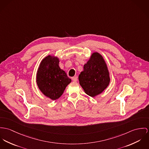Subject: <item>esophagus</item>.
I'll list each match as a JSON object with an SVG mask.
<instances>
[{
	"instance_id": "34e87169",
	"label": "esophagus",
	"mask_w": 149,
	"mask_h": 149,
	"mask_svg": "<svg viewBox=\"0 0 149 149\" xmlns=\"http://www.w3.org/2000/svg\"><path fill=\"white\" fill-rule=\"evenodd\" d=\"M72 80L74 82H77V77H72Z\"/></svg>"
}]
</instances>
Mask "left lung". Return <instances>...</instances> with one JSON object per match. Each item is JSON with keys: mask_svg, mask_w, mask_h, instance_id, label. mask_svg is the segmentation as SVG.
<instances>
[{"mask_svg": "<svg viewBox=\"0 0 149 149\" xmlns=\"http://www.w3.org/2000/svg\"><path fill=\"white\" fill-rule=\"evenodd\" d=\"M83 68L78 78L79 84L86 94L94 97L103 92L109 84L107 67L101 55L95 52Z\"/></svg>", "mask_w": 149, "mask_h": 149, "instance_id": "1", "label": "left lung"}]
</instances>
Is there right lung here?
Listing matches in <instances>:
<instances>
[{
    "instance_id": "1",
    "label": "right lung",
    "mask_w": 149,
    "mask_h": 149,
    "mask_svg": "<svg viewBox=\"0 0 149 149\" xmlns=\"http://www.w3.org/2000/svg\"><path fill=\"white\" fill-rule=\"evenodd\" d=\"M59 59L50 55L43 59L38 70L36 83L40 90L52 100L58 99L71 82L59 66Z\"/></svg>"
}]
</instances>
